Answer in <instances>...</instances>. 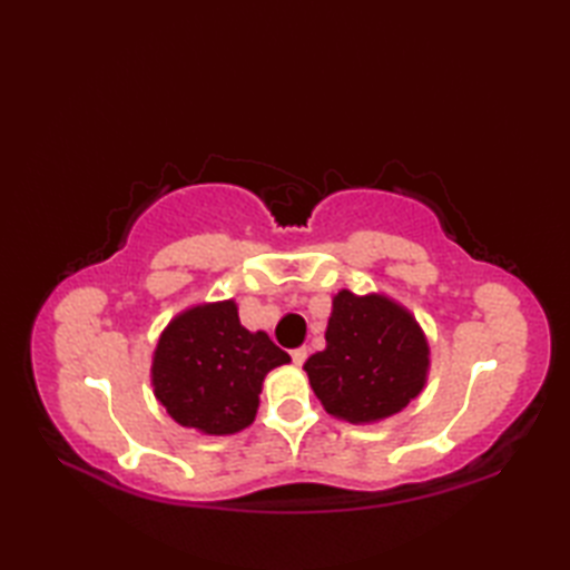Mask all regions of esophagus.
Returning a JSON list of instances; mask_svg holds the SVG:
<instances>
[{"label": "esophagus", "mask_w": 570, "mask_h": 570, "mask_svg": "<svg viewBox=\"0 0 570 570\" xmlns=\"http://www.w3.org/2000/svg\"><path fill=\"white\" fill-rule=\"evenodd\" d=\"M306 357H308V350H306V347H296V350H292V360L296 362V365H304Z\"/></svg>", "instance_id": "1"}]
</instances>
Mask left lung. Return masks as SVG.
Here are the masks:
<instances>
[{"mask_svg":"<svg viewBox=\"0 0 570 570\" xmlns=\"http://www.w3.org/2000/svg\"><path fill=\"white\" fill-rule=\"evenodd\" d=\"M325 343L304 370L333 416L353 423L386 419L402 411L426 380V337L404 308L384 296L337 294Z\"/></svg>","mask_w":570,"mask_h":570,"instance_id":"left-lung-1","label":"left lung"}]
</instances>
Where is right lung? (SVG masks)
Wrapping results in <instances>:
<instances>
[{"mask_svg": "<svg viewBox=\"0 0 570 570\" xmlns=\"http://www.w3.org/2000/svg\"><path fill=\"white\" fill-rule=\"evenodd\" d=\"M292 360L242 328L233 301L180 313L154 353V394L180 426L225 435L254 421L266 372Z\"/></svg>", "mask_w": 570, "mask_h": 570, "instance_id": "1", "label": "right lung"}]
</instances>
